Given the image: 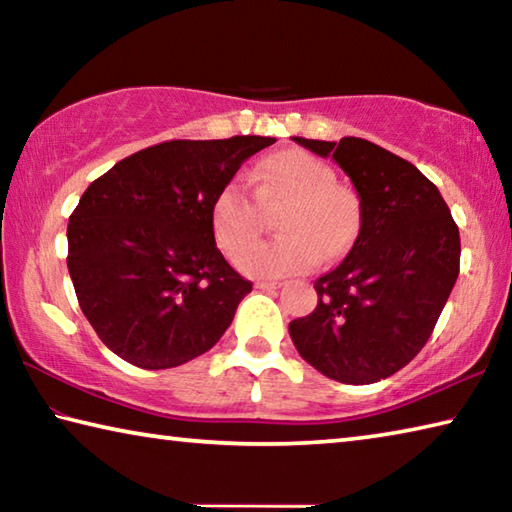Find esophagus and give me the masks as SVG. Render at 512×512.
<instances>
[{
    "mask_svg": "<svg viewBox=\"0 0 512 512\" xmlns=\"http://www.w3.org/2000/svg\"><path fill=\"white\" fill-rule=\"evenodd\" d=\"M255 287H257L259 291H275V289L282 287V282H266V280H259V282H255Z\"/></svg>",
    "mask_w": 512,
    "mask_h": 512,
    "instance_id": "34e87169",
    "label": "esophagus"
}]
</instances>
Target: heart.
<instances>
[{
    "label": "heart",
    "instance_id": "b5f03b06",
    "mask_svg": "<svg viewBox=\"0 0 512 512\" xmlns=\"http://www.w3.org/2000/svg\"><path fill=\"white\" fill-rule=\"evenodd\" d=\"M257 201H287L277 216V237L248 246L259 235V210L239 180H230L216 194L210 223L219 248L235 257L250 277H284L309 273L320 257L336 259L357 237L359 201L348 187L336 185L334 171L305 151L289 149L262 162L255 173Z\"/></svg>",
    "mask_w": 512,
    "mask_h": 512
}]
</instances>
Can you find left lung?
Masks as SVG:
<instances>
[{
    "label": "left lung",
    "mask_w": 512,
    "mask_h": 512,
    "mask_svg": "<svg viewBox=\"0 0 512 512\" xmlns=\"http://www.w3.org/2000/svg\"><path fill=\"white\" fill-rule=\"evenodd\" d=\"M293 142L345 171L361 228L343 262L316 280V309L291 320L289 334L325 377L375 384L429 341L458 277V228L438 187L400 155L361 137Z\"/></svg>",
    "instance_id": "1"
}]
</instances>
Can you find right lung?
Instances as JSON below:
<instances>
[{
	"mask_svg": "<svg viewBox=\"0 0 512 512\" xmlns=\"http://www.w3.org/2000/svg\"><path fill=\"white\" fill-rule=\"evenodd\" d=\"M275 137L171 140L117 162L85 189L67 225V268L85 318L144 370L214 348L253 284L216 248L210 210Z\"/></svg>",
	"mask_w": 512,
	"mask_h": 512,
	"instance_id": "obj_1",
	"label": "right lung"
}]
</instances>
